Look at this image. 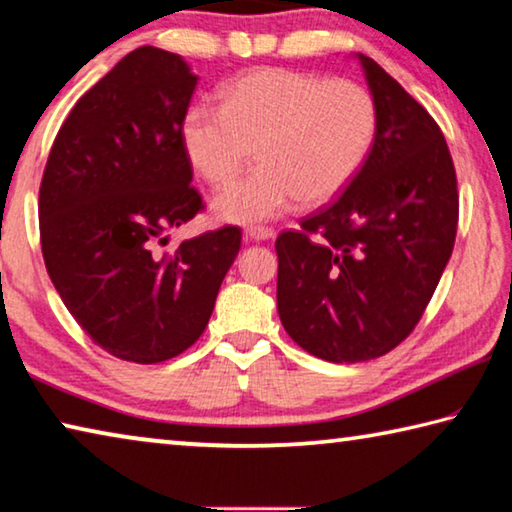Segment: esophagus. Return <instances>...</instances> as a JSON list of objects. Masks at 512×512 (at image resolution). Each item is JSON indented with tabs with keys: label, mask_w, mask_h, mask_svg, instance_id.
<instances>
[{
	"label": "esophagus",
	"mask_w": 512,
	"mask_h": 512,
	"mask_svg": "<svg viewBox=\"0 0 512 512\" xmlns=\"http://www.w3.org/2000/svg\"><path fill=\"white\" fill-rule=\"evenodd\" d=\"M245 238L254 240V242H265L274 238L272 229H265V226H247L245 229Z\"/></svg>",
	"instance_id": "1"
}]
</instances>
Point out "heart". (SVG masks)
Masks as SVG:
<instances>
[{
  "mask_svg": "<svg viewBox=\"0 0 512 512\" xmlns=\"http://www.w3.org/2000/svg\"><path fill=\"white\" fill-rule=\"evenodd\" d=\"M379 111L360 83L258 67L222 88V106L192 102L179 140L208 183H224L254 152L258 163L217 192L224 222L256 224L338 197L370 156Z\"/></svg>",
  "mask_w": 512,
  "mask_h": 512,
  "instance_id": "b5f03b06",
  "label": "heart"
}]
</instances>
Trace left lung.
<instances>
[{
	"mask_svg": "<svg viewBox=\"0 0 512 512\" xmlns=\"http://www.w3.org/2000/svg\"><path fill=\"white\" fill-rule=\"evenodd\" d=\"M379 111L370 156L347 190L276 238V308L301 349L360 363L420 322L456 240V172L433 117L370 56L356 54Z\"/></svg>",
	"mask_w": 512,
	"mask_h": 512,
	"instance_id": "left-lung-1",
	"label": "left lung"
}]
</instances>
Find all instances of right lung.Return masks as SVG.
Wrapping results in <instances>:
<instances>
[{
  "mask_svg": "<svg viewBox=\"0 0 512 512\" xmlns=\"http://www.w3.org/2000/svg\"><path fill=\"white\" fill-rule=\"evenodd\" d=\"M197 79L179 54L133 49L74 104L40 186L49 279L81 329L131 363L195 345L240 251L238 226L158 251L204 208L179 140Z\"/></svg>",
  "mask_w": 512,
  "mask_h": 512,
  "instance_id": "1",
  "label": "right lung"
}]
</instances>
